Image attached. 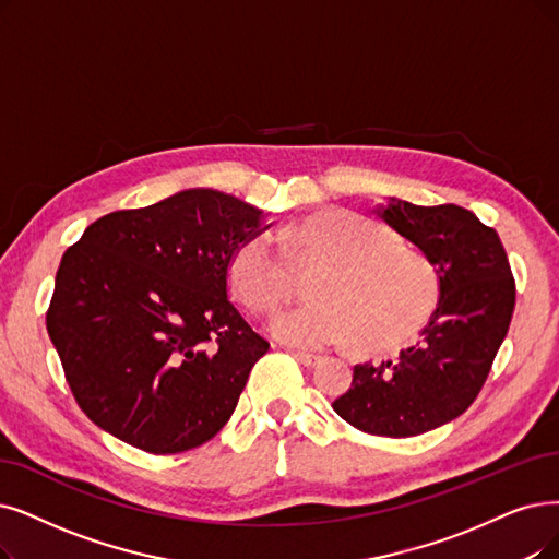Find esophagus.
<instances>
[{
    "instance_id": "esophagus-1",
    "label": "esophagus",
    "mask_w": 559,
    "mask_h": 559,
    "mask_svg": "<svg viewBox=\"0 0 559 559\" xmlns=\"http://www.w3.org/2000/svg\"><path fill=\"white\" fill-rule=\"evenodd\" d=\"M294 357L302 367H314L319 362V355H311V353H294Z\"/></svg>"
}]
</instances>
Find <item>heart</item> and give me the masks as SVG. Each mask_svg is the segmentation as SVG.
I'll return each instance as SVG.
<instances>
[{
  "label": "heart",
  "instance_id": "b5f03b06",
  "mask_svg": "<svg viewBox=\"0 0 559 559\" xmlns=\"http://www.w3.org/2000/svg\"><path fill=\"white\" fill-rule=\"evenodd\" d=\"M275 236L242 238L227 263L236 298L254 314H267L296 292V269L311 271L309 296L271 321L286 346L321 350L355 340L357 348L392 350L417 334L438 307L440 275L433 261L378 222L330 209ZM287 252L284 253L283 250Z\"/></svg>",
  "mask_w": 559,
  "mask_h": 559
}]
</instances>
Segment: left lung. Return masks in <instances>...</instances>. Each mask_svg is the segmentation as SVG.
Returning a JSON list of instances; mask_svg holds the SVG:
<instances>
[{"label": "left lung", "mask_w": 559, "mask_h": 559, "mask_svg": "<svg viewBox=\"0 0 559 559\" xmlns=\"http://www.w3.org/2000/svg\"><path fill=\"white\" fill-rule=\"evenodd\" d=\"M378 217L415 242L440 275V300L415 346L381 365H355L334 413L371 436L427 433L471 408L507 337L516 282L496 229L454 204L390 197Z\"/></svg>", "instance_id": "8db88e82"}]
</instances>
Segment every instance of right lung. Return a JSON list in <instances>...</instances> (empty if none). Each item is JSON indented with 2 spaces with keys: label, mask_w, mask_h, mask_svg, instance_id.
<instances>
[{
  "label": "right lung",
  "mask_w": 559,
  "mask_h": 559,
  "mask_svg": "<svg viewBox=\"0 0 559 559\" xmlns=\"http://www.w3.org/2000/svg\"><path fill=\"white\" fill-rule=\"evenodd\" d=\"M263 211L194 188L115 211L63 252L46 317L78 406L148 454L211 440L271 344L229 300L236 245Z\"/></svg>",
  "instance_id": "right-lung-1"
}]
</instances>
